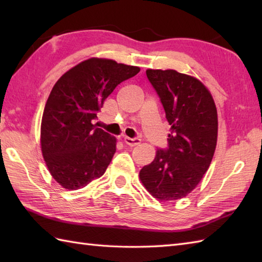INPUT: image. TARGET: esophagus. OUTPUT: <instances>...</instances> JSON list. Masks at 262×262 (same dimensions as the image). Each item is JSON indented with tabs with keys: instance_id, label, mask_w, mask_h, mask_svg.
<instances>
[{
	"instance_id": "34e87169",
	"label": "esophagus",
	"mask_w": 262,
	"mask_h": 262,
	"mask_svg": "<svg viewBox=\"0 0 262 262\" xmlns=\"http://www.w3.org/2000/svg\"><path fill=\"white\" fill-rule=\"evenodd\" d=\"M124 142L127 144V145H129V146H136V145H140V144H141V140H140V138L125 137V138H124Z\"/></svg>"
}]
</instances>
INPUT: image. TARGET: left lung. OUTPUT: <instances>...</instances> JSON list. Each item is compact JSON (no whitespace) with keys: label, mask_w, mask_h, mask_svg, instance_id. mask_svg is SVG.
<instances>
[{"label":"left lung","mask_w":262,"mask_h":262,"mask_svg":"<svg viewBox=\"0 0 262 262\" xmlns=\"http://www.w3.org/2000/svg\"><path fill=\"white\" fill-rule=\"evenodd\" d=\"M171 125L168 148H158L140 179L154 198L186 197L208 170L217 143V110L208 89L196 77L174 70H147Z\"/></svg>","instance_id":"left-lung-1"}]
</instances>
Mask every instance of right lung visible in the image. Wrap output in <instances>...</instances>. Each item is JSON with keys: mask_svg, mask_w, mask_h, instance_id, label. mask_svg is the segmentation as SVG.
<instances>
[{"mask_svg": "<svg viewBox=\"0 0 262 262\" xmlns=\"http://www.w3.org/2000/svg\"><path fill=\"white\" fill-rule=\"evenodd\" d=\"M140 71L137 66L93 57L55 83L43 109L40 144L49 172L63 188L77 190L107 170L117 140L93 120L115 88Z\"/></svg>", "mask_w": 262, "mask_h": 262, "instance_id": "right-lung-1", "label": "right lung"}]
</instances>
